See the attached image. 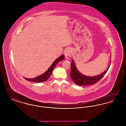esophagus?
<instances>
[{"instance_id": "1", "label": "esophagus", "mask_w": 126, "mask_h": 126, "mask_svg": "<svg viewBox=\"0 0 126 126\" xmlns=\"http://www.w3.org/2000/svg\"><path fill=\"white\" fill-rule=\"evenodd\" d=\"M71 50L70 48H67L65 50L64 53H65V58L66 59L68 60L70 59V57H71Z\"/></svg>"}]
</instances>
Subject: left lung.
<instances>
[{"instance_id": "1", "label": "left lung", "mask_w": 126, "mask_h": 126, "mask_svg": "<svg viewBox=\"0 0 126 126\" xmlns=\"http://www.w3.org/2000/svg\"><path fill=\"white\" fill-rule=\"evenodd\" d=\"M110 65V63L108 66V68L100 75H98L96 76L89 77L85 76L79 72L76 66L74 60H72V63H71L70 77L73 82L78 85H92L95 84L102 79L104 74L107 72Z\"/></svg>"}]
</instances>
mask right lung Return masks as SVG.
Here are the masks:
<instances>
[{"instance_id": "1", "label": "right lung", "mask_w": 126, "mask_h": 126, "mask_svg": "<svg viewBox=\"0 0 126 126\" xmlns=\"http://www.w3.org/2000/svg\"><path fill=\"white\" fill-rule=\"evenodd\" d=\"M65 58V56L64 55H62L60 57H59L58 58H57L56 60L54 61L53 62V63L50 66V67L48 68V70L44 72L42 75L34 78H24L26 80H28L29 81L31 82H36V83H41V82H43L44 81H46L47 80L48 78H49L50 76L51 75L52 71L54 69V67L57 64V63L60 62L61 60H63Z\"/></svg>"}]
</instances>
